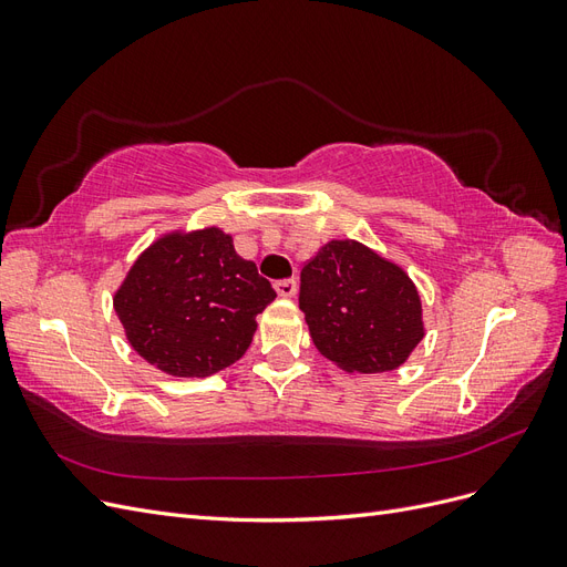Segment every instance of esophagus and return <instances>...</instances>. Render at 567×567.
Returning <instances> with one entry per match:
<instances>
[{
	"mask_svg": "<svg viewBox=\"0 0 567 567\" xmlns=\"http://www.w3.org/2000/svg\"><path fill=\"white\" fill-rule=\"evenodd\" d=\"M274 288H277V293L281 298H293L296 290H298V284H296V279H281V281L274 284Z\"/></svg>",
	"mask_w": 567,
	"mask_h": 567,
	"instance_id": "esophagus-1",
	"label": "esophagus"
}]
</instances>
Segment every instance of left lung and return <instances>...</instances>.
<instances>
[{
    "instance_id": "8db88e82",
    "label": "left lung",
    "mask_w": 567,
    "mask_h": 567,
    "mask_svg": "<svg viewBox=\"0 0 567 567\" xmlns=\"http://www.w3.org/2000/svg\"><path fill=\"white\" fill-rule=\"evenodd\" d=\"M298 302L317 350L346 371L398 369L423 338L416 286L357 241L326 244L302 267Z\"/></svg>"
}]
</instances>
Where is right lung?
<instances>
[{"label": "right lung", "mask_w": 567, "mask_h": 567, "mask_svg": "<svg viewBox=\"0 0 567 567\" xmlns=\"http://www.w3.org/2000/svg\"><path fill=\"white\" fill-rule=\"evenodd\" d=\"M277 298L255 262L219 229L153 244L115 293L130 346L173 375H210L248 350L255 317Z\"/></svg>", "instance_id": "1"}]
</instances>
